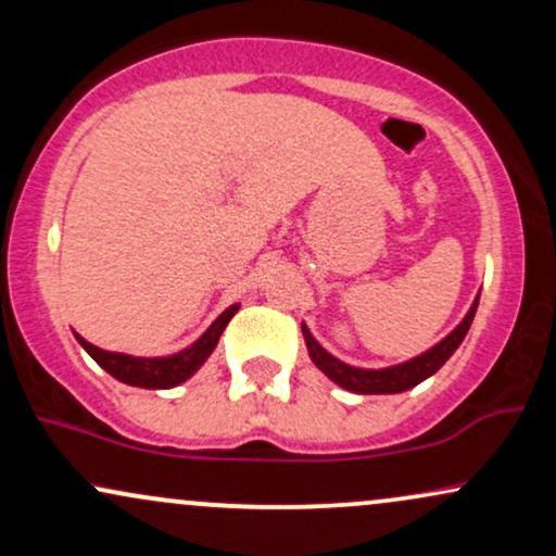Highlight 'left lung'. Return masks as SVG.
Returning <instances> with one entry per match:
<instances>
[{"instance_id": "left-lung-1", "label": "left lung", "mask_w": 556, "mask_h": 556, "mask_svg": "<svg viewBox=\"0 0 556 556\" xmlns=\"http://www.w3.org/2000/svg\"><path fill=\"white\" fill-rule=\"evenodd\" d=\"M476 308H478V300L470 305L468 316L463 318L460 327L452 331V334H446L439 344H433L431 350H426L424 355H418V358L407 363H400V366L381 368V371H366V368H353L348 366V363L337 361L334 355H329L327 350L314 340V334H311L305 327H303V337H305V344H308L311 361H314L316 366L321 368L331 381H334V384H340L342 389H350V392H358V394H397L420 384L424 379H429L431 374H437L439 368L450 361V355L460 348L465 334H468L470 324H473Z\"/></svg>"}]
</instances>
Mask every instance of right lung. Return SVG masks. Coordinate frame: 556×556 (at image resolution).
<instances>
[{"label": "right lung", "mask_w": 556, "mask_h": 556, "mask_svg": "<svg viewBox=\"0 0 556 556\" xmlns=\"http://www.w3.org/2000/svg\"><path fill=\"white\" fill-rule=\"evenodd\" d=\"M238 308H240L238 303L229 305L225 314L203 331L201 340L190 344V348L180 350V353L167 355V358H132V355L110 353V350L96 348V344L83 340L80 334L75 337H78L83 350H86V353L91 355V358L99 363L106 374H112L114 379L123 381V384L143 387V389H169V387L182 384L185 379H190V376L206 363L208 355H212V350L216 348V342H219L222 331H225V327L229 324V318L238 314Z\"/></svg>", "instance_id": "right-lung-1"}]
</instances>
